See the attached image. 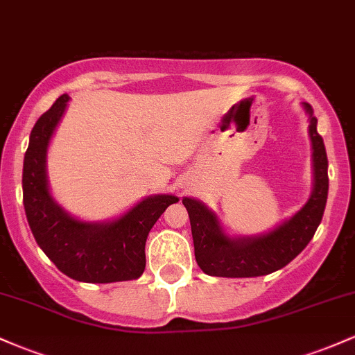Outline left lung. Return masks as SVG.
<instances>
[{
	"label": "left lung",
	"mask_w": 355,
	"mask_h": 355,
	"mask_svg": "<svg viewBox=\"0 0 355 355\" xmlns=\"http://www.w3.org/2000/svg\"><path fill=\"white\" fill-rule=\"evenodd\" d=\"M302 108L309 118L313 185L309 200L292 217L266 234L230 235L205 203L191 197L182 198L190 217L195 259L207 275L240 279L272 274L292 262L312 240L327 203L329 162L324 140L317 133L313 110L309 103H302Z\"/></svg>",
	"instance_id": "8db88e82"
}]
</instances>
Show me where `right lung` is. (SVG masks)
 Instances as JSON below:
<instances>
[{"label": "right lung", "instance_id": "obj_1", "mask_svg": "<svg viewBox=\"0 0 355 355\" xmlns=\"http://www.w3.org/2000/svg\"><path fill=\"white\" fill-rule=\"evenodd\" d=\"M64 93L38 118L23 162V205L36 243L60 272L87 284L135 280L145 270V242L166 207L178 202L170 193L141 198L120 217L88 222L68 214L51 195L48 146L67 112Z\"/></svg>", "mask_w": 355, "mask_h": 355}]
</instances>
